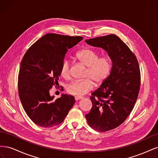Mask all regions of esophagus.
<instances>
[{
    "label": "esophagus",
    "instance_id": "esophagus-1",
    "mask_svg": "<svg viewBox=\"0 0 158 158\" xmlns=\"http://www.w3.org/2000/svg\"><path fill=\"white\" fill-rule=\"evenodd\" d=\"M74 98H75V99L76 100V101H78V100H80L81 99H82L83 98L82 96H75Z\"/></svg>",
    "mask_w": 158,
    "mask_h": 158
}]
</instances>
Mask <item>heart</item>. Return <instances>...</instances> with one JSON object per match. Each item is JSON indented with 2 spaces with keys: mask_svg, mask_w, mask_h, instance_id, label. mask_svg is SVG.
<instances>
[{
  "mask_svg": "<svg viewBox=\"0 0 158 158\" xmlns=\"http://www.w3.org/2000/svg\"><path fill=\"white\" fill-rule=\"evenodd\" d=\"M76 58L79 63L87 67L83 80H75L66 87L68 93L74 95H84L94 86V81L96 84H101L106 80L111 71L112 63L109 57H101L97 52L90 49H83L76 52ZM70 63L64 59L60 67V74L64 79L70 77Z\"/></svg>",
  "mask_w": 158,
  "mask_h": 158,
  "instance_id": "1",
  "label": "heart"
}]
</instances>
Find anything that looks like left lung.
<instances>
[{
    "label": "left lung",
    "instance_id": "obj_1",
    "mask_svg": "<svg viewBox=\"0 0 158 158\" xmlns=\"http://www.w3.org/2000/svg\"><path fill=\"white\" fill-rule=\"evenodd\" d=\"M85 41L106 51L112 62L109 76L92 94V108L85 114L91 127L106 132L121 125L135 106L140 86L139 65L135 54L115 35Z\"/></svg>",
    "mask_w": 158,
    "mask_h": 158
}]
</instances>
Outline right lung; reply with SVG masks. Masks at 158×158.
<instances>
[{
	"mask_svg": "<svg viewBox=\"0 0 158 158\" xmlns=\"http://www.w3.org/2000/svg\"><path fill=\"white\" fill-rule=\"evenodd\" d=\"M82 40L80 36L47 33L23 56L18 75L19 97L27 116L37 125H59L73 107V95L62 94L54 100L49 90L58 83L60 65L68 49Z\"/></svg>",
	"mask_w": 158,
	"mask_h": 158,
	"instance_id": "obj_1",
	"label": "right lung"
}]
</instances>
